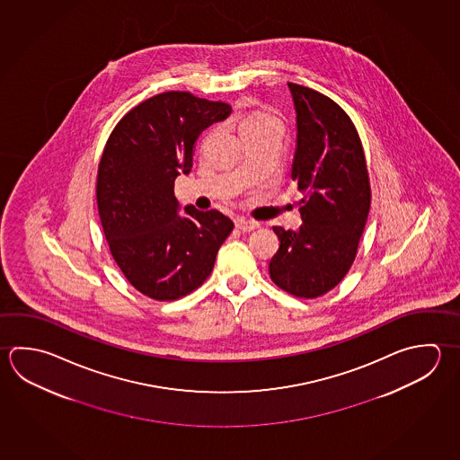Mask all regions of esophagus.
Masks as SVG:
<instances>
[{
	"mask_svg": "<svg viewBox=\"0 0 460 460\" xmlns=\"http://www.w3.org/2000/svg\"><path fill=\"white\" fill-rule=\"evenodd\" d=\"M234 226L240 230V232H254L260 228L258 222H252V220H246V218H236L234 220Z\"/></svg>",
	"mask_w": 460,
	"mask_h": 460,
	"instance_id": "esophagus-1",
	"label": "esophagus"
}]
</instances>
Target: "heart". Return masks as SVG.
Instances as JSON below:
<instances>
[{"instance_id": "1", "label": "heart", "mask_w": 460, "mask_h": 460, "mask_svg": "<svg viewBox=\"0 0 460 460\" xmlns=\"http://www.w3.org/2000/svg\"><path fill=\"white\" fill-rule=\"evenodd\" d=\"M274 118L270 117V115H266V113H252L250 117L244 118L243 119L242 126H251V125H260V123H266V121H272Z\"/></svg>"}]
</instances>
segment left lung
Masks as SVG:
<instances>
[{
	"instance_id": "obj_1",
	"label": "left lung",
	"mask_w": 460,
	"mask_h": 460,
	"mask_svg": "<svg viewBox=\"0 0 460 460\" xmlns=\"http://www.w3.org/2000/svg\"><path fill=\"white\" fill-rule=\"evenodd\" d=\"M296 111L292 178L305 192L298 230L274 226L280 246L269 262L277 287L300 298L332 290L351 268L371 191L358 133L334 101L288 83Z\"/></svg>"
}]
</instances>
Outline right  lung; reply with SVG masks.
<instances>
[{
  "label": "right lung",
  "instance_id": "add662e5",
  "mask_svg": "<svg viewBox=\"0 0 460 460\" xmlns=\"http://www.w3.org/2000/svg\"><path fill=\"white\" fill-rule=\"evenodd\" d=\"M232 107L190 93H159L128 111L110 134L97 175V206L111 256L129 284L172 301L210 276L234 222L218 210L186 206L175 180L192 168V147Z\"/></svg>",
  "mask_w": 460,
  "mask_h": 460
}]
</instances>
